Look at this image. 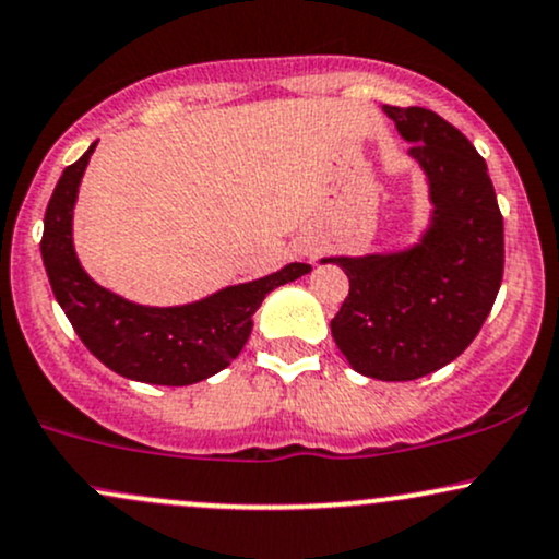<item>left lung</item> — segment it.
<instances>
[{"label":"left lung","instance_id":"8db88e82","mask_svg":"<svg viewBox=\"0 0 559 559\" xmlns=\"http://www.w3.org/2000/svg\"><path fill=\"white\" fill-rule=\"evenodd\" d=\"M431 181L433 226L400 254L333 258L349 294L331 320L357 373L415 381L444 368L478 336L504 273V223L486 159L426 107H383Z\"/></svg>","mask_w":559,"mask_h":559}]
</instances>
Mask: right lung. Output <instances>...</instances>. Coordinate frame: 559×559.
Masks as SVG:
<instances>
[{"label": "right lung", "instance_id": "obj_1", "mask_svg": "<svg viewBox=\"0 0 559 559\" xmlns=\"http://www.w3.org/2000/svg\"><path fill=\"white\" fill-rule=\"evenodd\" d=\"M94 146L96 141L62 170L44 213L41 260L55 299L86 349L118 376L155 386L204 381L239 357L262 299L275 286L310 273V265L292 262L284 271L183 307H141L115 297L83 273L70 236L75 194Z\"/></svg>", "mask_w": 559, "mask_h": 559}]
</instances>
